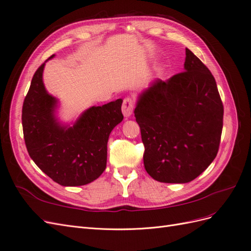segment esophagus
I'll return each instance as SVG.
<instances>
[{"label": "esophagus", "instance_id": "1", "mask_svg": "<svg viewBox=\"0 0 251 251\" xmlns=\"http://www.w3.org/2000/svg\"><path fill=\"white\" fill-rule=\"evenodd\" d=\"M134 108H135V102L133 100V98L127 96L126 97L124 100V102H123V113L124 115L126 117H128L132 115V113L134 111Z\"/></svg>", "mask_w": 251, "mask_h": 251}]
</instances>
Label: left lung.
Segmentation results:
<instances>
[{
  "label": "left lung",
  "mask_w": 251,
  "mask_h": 251,
  "mask_svg": "<svg viewBox=\"0 0 251 251\" xmlns=\"http://www.w3.org/2000/svg\"><path fill=\"white\" fill-rule=\"evenodd\" d=\"M184 70L157 80L135 108L150 176L164 183L196 179L216 158L224 108L215 77L186 49Z\"/></svg>",
  "instance_id": "8db88e82"
}]
</instances>
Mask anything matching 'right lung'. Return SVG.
Masks as SVG:
<instances>
[{
  "instance_id": "add662e5",
  "label": "right lung",
  "mask_w": 251,
  "mask_h": 251,
  "mask_svg": "<svg viewBox=\"0 0 251 251\" xmlns=\"http://www.w3.org/2000/svg\"><path fill=\"white\" fill-rule=\"evenodd\" d=\"M44 66L45 63L35 71L22 109L29 156L60 185L88 184L107 166L110 133L124 119L123 100L90 108L73 126H60L54 117L56 100L47 93L43 83Z\"/></svg>"
}]
</instances>
